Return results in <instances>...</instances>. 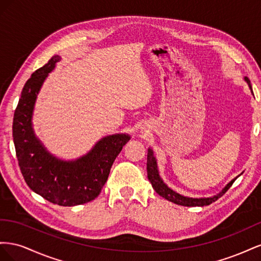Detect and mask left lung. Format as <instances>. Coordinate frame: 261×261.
<instances>
[{"mask_svg": "<svg viewBox=\"0 0 261 261\" xmlns=\"http://www.w3.org/2000/svg\"><path fill=\"white\" fill-rule=\"evenodd\" d=\"M245 81L247 82L249 88L251 90V93H252L250 81L247 77H245ZM147 174H148V179L150 180V183H151L156 194H159L161 197H163V198H165L169 201H172L176 204H179V206H185V207L208 206V204L212 203L213 201L218 200L221 196H223L227 189L232 186L234 180L236 179V178L232 179L230 183H228L222 189V192H220L218 195L212 196V197H207V198H192V197H186L183 195H179L175 191L171 189L160 177L159 170H158V165H156V160L153 155V151L150 148L148 149V154H147Z\"/></svg>", "mask_w": 261, "mask_h": 261, "instance_id": "1", "label": "left lung"}]
</instances>
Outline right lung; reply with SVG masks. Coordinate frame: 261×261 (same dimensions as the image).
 <instances>
[{
  "label": "right lung",
  "mask_w": 261,
  "mask_h": 261,
  "mask_svg": "<svg viewBox=\"0 0 261 261\" xmlns=\"http://www.w3.org/2000/svg\"><path fill=\"white\" fill-rule=\"evenodd\" d=\"M60 60L54 55L23 86L14 113L13 139L21 174L31 191L52 203L72 207L99 196L114 160L130 136L115 134L101 138L88 153L74 161L58 159L43 147L35 135L31 118L41 86Z\"/></svg>",
  "instance_id": "1"
}]
</instances>
